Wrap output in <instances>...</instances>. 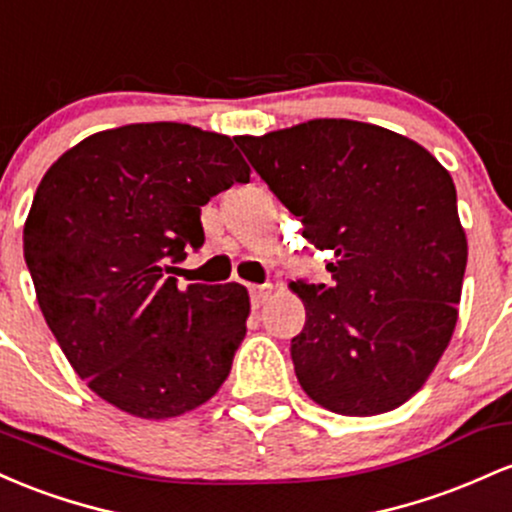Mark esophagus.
I'll use <instances>...</instances> for the list:
<instances>
[{
    "label": "esophagus",
    "instance_id": "obj_1",
    "mask_svg": "<svg viewBox=\"0 0 512 512\" xmlns=\"http://www.w3.org/2000/svg\"><path fill=\"white\" fill-rule=\"evenodd\" d=\"M249 292H251V304H254V307H261V304H266L268 300H271L273 285H271V283L251 285Z\"/></svg>",
    "mask_w": 512,
    "mask_h": 512
}]
</instances>
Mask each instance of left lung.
<instances>
[{
  "label": "left lung",
  "instance_id": "obj_1",
  "mask_svg": "<svg viewBox=\"0 0 512 512\" xmlns=\"http://www.w3.org/2000/svg\"><path fill=\"white\" fill-rule=\"evenodd\" d=\"M256 174L302 220L331 283L297 280L307 309L292 338L309 399L375 416L411 399L450 343L467 268L452 176L404 135L319 118L234 137Z\"/></svg>",
  "mask_w": 512,
  "mask_h": 512
}]
</instances>
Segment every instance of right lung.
I'll list each match as a JSON object with an SVG mask.
<instances>
[{
    "mask_svg": "<svg viewBox=\"0 0 512 512\" xmlns=\"http://www.w3.org/2000/svg\"><path fill=\"white\" fill-rule=\"evenodd\" d=\"M249 166L227 135L137 123L86 137L33 195L24 256L40 312L82 380L140 418L205 404L246 336L244 285H188L176 266L205 241L200 208Z\"/></svg>",
    "mask_w": 512,
    "mask_h": 512,
    "instance_id": "right-lung-1",
    "label": "right lung"
}]
</instances>
